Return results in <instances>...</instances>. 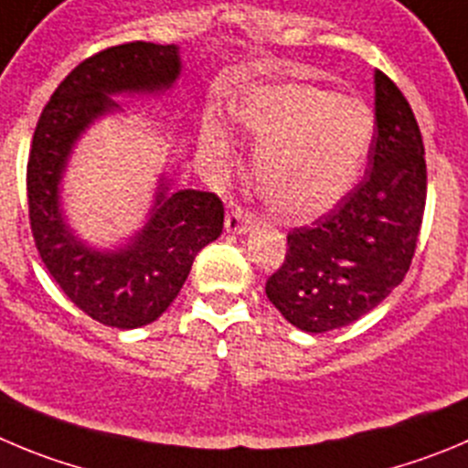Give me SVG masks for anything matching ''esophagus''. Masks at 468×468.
I'll return each instance as SVG.
<instances>
[{
  "instance_id": "esophagus-1",
  "label": "esophagus",
  "mask_w": 468,
  "mask_h": 468,
  "mask_svg": "<svg viewBox=\"0 0 468 468\" xmlns=\"http://www.w3.org/2000/svg\"><path fill=\"white\" fill-rule=\"evenodd\" d=\"M251 224H254V217L249 212H244V209L235 207L230 209L229 214H226V233H233V235H242L247 233L249 229H251Z\"/></svg>"
}]
</instances>
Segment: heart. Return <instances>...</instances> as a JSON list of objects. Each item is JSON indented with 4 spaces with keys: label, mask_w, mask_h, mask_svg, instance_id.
<instances>
[{
    "label": "heart",
    "mask_w": 468,
    "mask_h": 468,
    "mask_svg": "<svg viewBox=\"0 0 468 468\" xmlns=\"http://www.w3.org/2000/svg\"><path fill=\"white\" fill-rule=\"evenodd\" d=\"M233 120L256 143L251 185L282 224H307L337 207L356 186L374 141V112L362 99L312 82L251 85L230 103ZM200 147L230 154V131L207 112Z\"/></svg>",
    "instance_id": "1"
}]
</instances>
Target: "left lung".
Wrapping results in <instances>:
<instances>
[{
    "instance_id": "1",
    "label": "left lung",
    "mask_w": 468,
    "mask_h": 468,
    "mask_svg": "<svg viewBox=\"0 0 468 468\" xmlns=\"http://www.w3.org/2000/svg\"><path fill=\"white\" fill-rule=\"evenodd\" d=\"M377 135L360 185L312 226L288 233L265 293L291 325L321 335L372 312L409 272L427 198L422 135L395 82L374 73Z\"/></svg>"
}]
</instances>
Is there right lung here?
I'll use <instances>...</instances> for the list:
<instances>
[{
    "label": "right lung",
    "mask_w": 468,
    "mask_h": 468,
    "mask_svg": "<svg viewBox=\"0 0 468 468\" xmlns=\"http://www.w3.org/2000/svg\"><path fill=\"white\" fill-rule=\"evenodd\" d=\"M180 73L175 43L108 48L64 78L34 131L27 198L41 261L78 309L120 330L147 325L170 307L200 249L221 235L224 205L209 191L173 189L161 173L141 229L122 244L96 247L69 221L64 177L82 135L96 122L124 112L117 96L159 99Z\"/></svg>",
    "instance_id": "right-lung-1"
}]
</instances>
